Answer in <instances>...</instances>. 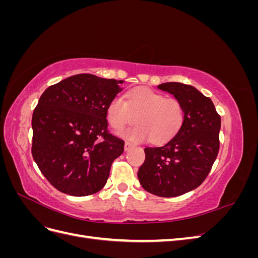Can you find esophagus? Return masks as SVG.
Masks as SVG:
<instances>
[{
    "instance_id": "obj_1",
    "label": "esophagus",
    "mask_w": 258,
    "mask_h": 258,
    "mask_svg": "<svg viewBox=\"0 0 258 258\" xmlns=\"http://www.w3.org/2000/svg\"><path fill=\"white\" fill-rule=\"evenodd\" d=\"M132 146H134V144H132V143H130L128 141L124 142V151H129Z\"/></svg>"
}]
</instances>
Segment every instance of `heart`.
<instances>
[{
    "mask_svg": "<svg viewBox=\"0 0 258 258\" xmlns=\"http://www.w3.org/2000/svg\"><path fill=\"white\" fill-rule=\"evenodd\" d=\"M122 97H114L107 105V120L120 131L136 121L138 124L122 132V137L135 142L150 141L163 144L181 131L185 120L183 104L175 98L147 87L129 90Z\"/></svg>",
    "mask_w": 258,
    "mask_h": 258,
    "instance_id": "1",
    "label": "heart"
}]
</instances>
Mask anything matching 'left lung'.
Listing matches in <instances>:
<instances>
[{"mask_svg": "<svg viewBox=\"0 0 258 258\" xmlns=\"http://www.w3.org/2000/svg\"><path fill=\"white\" fill-rule=\"evenodd\" d=\"M161 90L184 106V124L172 140L145 147L138 177L142 187L159 197H177L197 188L212 169L220 150L221 116L210 98L190 85L165 83Z\"/></svg>", "mask_w": 258, "mask_h": 258, "instance_id": "obj_1", "label": "left lung"}]
</instances>
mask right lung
Wrapping results in <instances>:
<instances>
[{
    "label": "right lung",
    "instance_id": "1",
    "mask_svg": "<svg viewBox=\"0 0 258 258\" xmlns=\"http://www.w3.org/2000/svg\"><path fill=\"white\" fill-rule=\"evenodd\" d=\"M122 81L77 74L51 85L32 116V156L61 192L89 196L104 187L124 142L107 130V105Z\"/></svg>",
    "mask_w": 258,
    "mask_h": 258
}]
</instances>
